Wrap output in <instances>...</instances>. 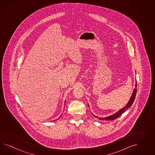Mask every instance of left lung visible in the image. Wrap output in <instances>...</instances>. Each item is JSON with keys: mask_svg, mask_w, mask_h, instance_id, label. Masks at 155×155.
Masks as SVG:
<instances>
[{"mask_svg": "<svg viewBox=\"0 0 155 155\" xmlns=\"http://www.w3.org/2000/svg\"><path fill=\"white\" fill-rule=\"evenodd\" d=\"M136 87H137V83H136V84H135V87H136V88L134 89V92H133V93H132V95L131 98L130 99V101H129L128 104H127V105H126L124 108H122V110H120L119 112H117V113H116L115 114L113 115L112 116H110V117H103V118H102V117H99V119L100 120H112L115 119H117V117H119L122 115V114L124 113V112L127 110V108L130 107L131 106L132 103H134V100H135V97H136V92H137Z\"/></svg>", "mask_w": 155, "mask_h": 155, "instance_id": "obj_1", "label": "left lung"}]
</instances>
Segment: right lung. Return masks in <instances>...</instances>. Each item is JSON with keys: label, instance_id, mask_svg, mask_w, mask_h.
I'll return each instance as SVG.
<instances>
[{"label": "right lung", "instance_id": "obj_1", "mask_svg": "<svg viewBox=\"0 0 155 155\" xmlns=\"http://www.w3.org/2000/svg\"><path fill=\"white\" fill-rule=\"evenodd\" d=\"M61 116H62V115H61ZM61 116H60V117H61ZM58 119H59V118H58ZM54 121H55V120H54Z\"/></svg>", "mask_w": 155, "mask_h": 155}]
</instances>
